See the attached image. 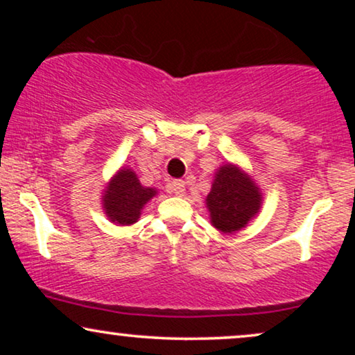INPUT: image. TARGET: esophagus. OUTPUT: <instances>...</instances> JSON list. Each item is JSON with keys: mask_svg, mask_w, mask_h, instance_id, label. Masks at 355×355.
Returning <instances> with one entry per match:
<instances>
[{"mask_svg": "<svg viewBox=\"0 0 355 355\" xmlns=\"http://www.w3.org/2000/svg\"><path fill=\"white\" fill-rule=\"evenodd\" d=\"M168 192L174 193V196L182 197L186 193V182L181 181V179H176V181L168 184Z\"/></svg>", "mask_w": 355, "mask_h": 355, "instance_id": "1", "label": "esophagus"}]
</instances>
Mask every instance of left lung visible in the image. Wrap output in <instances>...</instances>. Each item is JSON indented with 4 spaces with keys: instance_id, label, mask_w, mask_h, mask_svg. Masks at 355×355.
<instances>
[{
    "instance_id": "8db88e82",
    "label": "left lung",
    "mask_w": 355,
    "mask_h": 355,
    "mask_svg": "<svg viewBox=\"0 0 355 355\" xmlns=\"http://www.w3.org/2000/svg\"><path fill=\"white\" fill-rule=\"evenodd\" d=\"M205 205L211 226L221 234H234L259 215L263 193L244 168L225 163L216 169Z\"/></svg>"
}]
</instances>
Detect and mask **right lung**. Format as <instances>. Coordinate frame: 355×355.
<instances>
[{
  "label": "right lung",
  "instance_id": "obj_1",
  "mask_svg": "<svg viewBox=\"0 0 355 355\" xmlns=\"http://www.w3.org/2000/svg\"><path fill=\"white\" fill-rule=\"evenodd\" d=\"M157 193L155 187L140 184L134 169L123 166L106 182L101 192V208L113 225L130 226L139 221L144 207Z\"/></svg>",
  "mask_w": 355,
  "mask_h": 355
}]
</instances>
